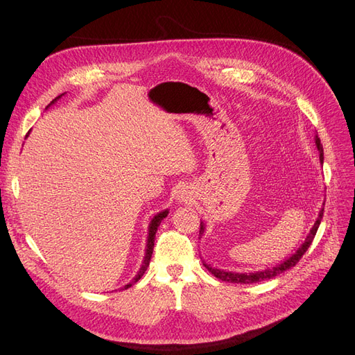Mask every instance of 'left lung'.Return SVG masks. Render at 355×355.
<instances>
[{"instance_id":"left-lung-1","label":"left lung","mask_w":355,"mask_h":355,"mask_svg":"<svg viewBox=\"0 0 355 355\" xmlns=\"http://www.w3.org/2000/svg\"><path fill=\"white\" fill-rule=\"evenodd\" d=\"M315 146L318 149L320 153V161L323 163V145H321L320 142V137L315 135ZM323 211H324V202H323V207H321V210L318 211V216H317V220L314 223V227L311 228L309 234L306 235L305 241L299 245V249L290 256L287 257L286 261H283L280 265H275L272 268H266V270H262V271H254V272H232V271H227V270H218V268H214L209 263H206L202 261V265L207 268L209 272H211L214 277L219 278V280L222 282H228V283H240V284H252V283H259V282H263V280H270V278H274L277 277L278 274H282L287 270H290V268L295 266L300 257L304 256V253L308 250V247L311 245V243H313L315 234H317V230L320 227V222L321 219H323ZM204 223L201 222L200 223V234L202 235L204 234Z\"/></svg>"}]
</instances>
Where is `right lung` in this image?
<instances>
[{
  "instance_id": "1",
  "label": "right lung",
  "mask_w": 355,
  "mask_h": 355,
  "mask_svg": "<svg viewBox=\"0 0 355 355\" xmlns=\"http://www.w3.org/2000/svg\"><path fill=\"white\" fill-rule=\"evenodd\" d=\"M65 94V93H63ZM63 94H60V96H58L56 99H53L51 101V103L50 105H53L55 103L58 99H60ZM49 105V106H50ZM47 106V108H49ZM46 108V110H47ZM28 136V135H26ZM168 214V210H163V211H159V213H157L155 216L151 219V222H149V227H148V240H146V250H145V257H144V262H142V266H141V270L137 271V274H136V277L133 278V280L128 283V284H125L123 288H128V287H132L136 282H139L142 278V275L145 274V271L148 270V266H149V261H151V256H153V252H154V241H155V232H157V230H158V227H159V223H161V220H163L166 216Z\"/></svg>"
}]
</instances>
